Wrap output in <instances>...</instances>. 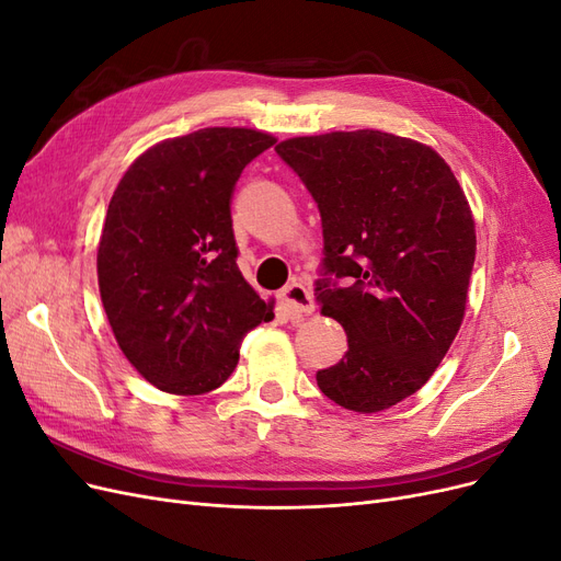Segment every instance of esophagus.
Returning a JSON list of instances; mask_svg holds the SVG:
<instances>
[{
	"instance_id": "obj_1",
	"label": "esophagus",
	"mask_w": 561,
	"mask_h": 561,
	"mask_svg": "<svg viewBox=\"0 0 561 561\" xmlns=\"http://www.w3.org/2000/svg\"><path fill=\"white\" fill-rule=\"evenodd\" d=\"M278 297H280V304L285 307V311L290 313L293 318L309 316V313H313V309H316L311 293H309L307 287H304L301 283H293V285L283 287Z\"/></svg>"
}]
</instances>
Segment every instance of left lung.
<instances>
[{"mask_svg": "<svg viewBox=\"0 0 561 561\" xmlns=\"http://www.w3.org/2000/svg\"><path fill=\"white\" fill-rule=\"evenodd\" d=\"M278 157L307 184L322 219L320 313L348 351L320 369L336 404L375 414L414 396L443 363L466 316L474 222L461 184L428 145L383 130L283 140Z\"/></svg>", "mask_w": 561, "mask_h": 561, "instance_id": "8db88e82", "label": "left lung"}]
</instances>
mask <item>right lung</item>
Segmentation results:
<instances>
[{"mask_svg":"<svg viewBox=\"0 0 561 561\" xmlns=\"http://www.w3.org/2000/svg\"><path fill=\"white\" fill-rule=\"evenodd\" d=\"M276 145L252 128H201L149 147L110 201L100 299L118 348L159 390L203 396L239 365L241 339L274 318L236 264L231 196Z\"/></svg>","mask_w":561,"mask_h":561,"instance_id":"obj_1","label":"right lung"}]
</instances>
